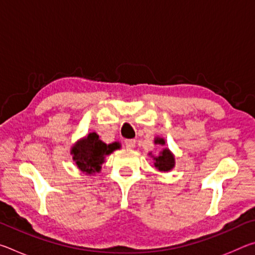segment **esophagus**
Segmentation results:
<instances>
[{"instance_id":"1","label":"esophagus","mask_w":255,"mask_h":255,"mask_svg":"<svg viewBox=\"0 0 255 255\" xmlns=\"http://www.w3.org/2000/svg\"><path fill=\"white\" fill-rule=\"evenodd\" d=\"M125 145H126V147L129 149L133 148L136 145V140L135 139H126L125 140Z\"/></svg>"}]
</instances>
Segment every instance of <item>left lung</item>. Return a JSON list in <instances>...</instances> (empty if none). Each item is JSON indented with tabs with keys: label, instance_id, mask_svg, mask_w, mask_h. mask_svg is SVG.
I'll return each instance as SVG.
<instances>
[{
	"label": "left lung",
	"instance_id": "left-lung-1",
	"mask_svg": "<svg viewBox=\"0 0 255 255\" xmlns=\"http://www.w3.org/2000/svg\"><path fill=\"white\" fill-rule=\"evenodd\" d=\"M155 144L164 145L165 144V141H164L163 138H156V139H155ZM154 159H155L154 165L158 171L167 172L174 166V156L171 154V152L167 148L163 149L162 152L159 153V156L154 157Z\"/></svg>",
	"mask_w": 255,
	"mask_h": 255
}]
</instances>
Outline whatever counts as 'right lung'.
<instances>
[{"label":"right lung","mask_w":255,"mask_h":255,"mask_svg":"<svg viewBox=\"0 0 255 255\" xmlns=\"http://www.w3.org/2000/svg\"><path fill=\"white\" fill-rule=\"evenodd\" d=\"M120 147L118 143L107 145L99 139L96 132L89 133L88 137L73 146L72 154L76 165L82 172L91 174L99 172L101 164L105 162L106 155Z\"/></svg>","instance_id":"add662e5"}]
</instances>
